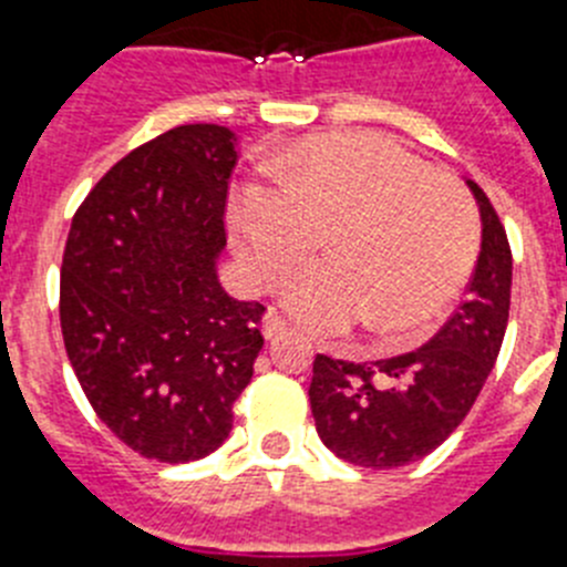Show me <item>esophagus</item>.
Returning a JSON list of instances; mask_svg holds the SVG:
<instances>
[{
  "label": "esophagus",
  "instance_id": "34e87169",
  "mask_svg": "<svg viewBox=\"0 0 567 567\" xmlns=\"http://www.w3.org/2000/svg\"><path fill=\"white\" fill-rule=\"evenodd\" d=\"M285 330H288V321H285L277 310H268V313L262 316V336L268 341L277 339V336H282Z\"/></svg>",
  "mask_w": 567,
  "mask_h": 567
}]
</instances>
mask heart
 Segmentation results:
<instances>
[{
	"mask_svg": "<svg viewBox=\"0 0 567 567\" xmlns=\"http://www.w3.org/2000/svg\"><path fill=\"white\" fill-rule=\"evenodd\" d=\"M239 259L257 288H285L296 319L339 333L364 316L379 336L426 328L461 290L477 254L466 188L381 135H319L296 146L285 177L248 181L231 197Z\"/></svg>",
	"mask_w": 567,
	"mask_h": 567,
	"instance_id": "1",
	"label": "heart"
}]
</instances>
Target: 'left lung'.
I'll return each mask as SVG.
<instances>
[{
  "mask_svg": "<svg viewBox=\"0 0 567 567\" xmlns=\"http://www.w3.org/2000/svg\"><path fill=\"white\" fill-rule=\"evenodd\" d=\"M466 186L481 208V257L446 324L395 359L355 364L316 355L310 410L321 443L341 461L398 468L426 457L461 426L497 361L512 305V248L483 188Z\"/></svg>",
  "mask_w": 567,
  "mask_h": 567,
  "instance_id": "1",
  "label": "left lung"
}]
</instances>
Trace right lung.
Returning a JSON list of instances; mask_svg holds the SVG:
<instances>
[{
  "instance_id": "right-lung-1",
  "label": "right lung",
  "mask_w": 567,
  "mask_h": 567,
  "mask_svg": "<svg viewBox=\"0 0 567 567\" xmlns=\"http://www.w3.org/2000/svg\"><path fill=\"white\" fill-rule=\"evenodd\" d=\"M228 126L186 124L118 161L75 212L61 262V336L86 401L161 463L223 446L262 350L259 302L223 290Z\"/></svg>"
}]
</instances>
